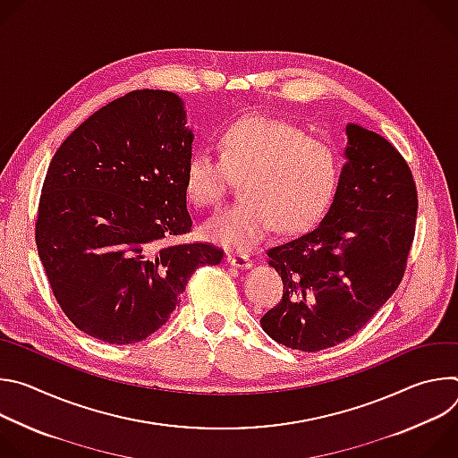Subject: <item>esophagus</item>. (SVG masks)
I'll use <instances>...</instances> for the list:
<instances>
[{"mask_svg": "<svg viewBox=\"0 0 458 458\" xmlns=\"http://www.w3.org/2000/svg\"><path fill=\"white\" fill-rule=\"evenodd\" d=\"M226 263L232 265L233 268H241V270H248L251 268V259L248 253H241V251H230L226 255Z\"/></svg>", "mask_w": 458, "mask_h": 458, "instance_id": "obj_1", "label": "esophagus"}]
</instances>
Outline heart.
Masks as SVG:
<instances>
[{
	"label": "heart",
	"mask_w": 458,
	"mask_h": 458,
	"mask_svg": "<svg viewBox=\"0 0 458 458\" xmlns=\"http://www.w3.org/2000/svg\"><path fill=\"white\" fill-rule=\"evenodd\" d=\"M219 156L193 152L184 168V188L199 208L223 203L232 177L241 179L242 199L210 219L205 235L226 248L250 250L277 225L301 232L330 208L341 181L339 150L310 138L288 121L253 115L226 126L217 141Z\"/></svg>",
	"instance_id": "1"
}]
</instances>
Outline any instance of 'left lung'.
<instances>
[{"mask_svg":"<svg viewBox=\"0 0 458 458\" xmlns=\"http://www.w3.org/2000/svg\"><path fill=\"white\" fill-rule=\"evenodd\" d=\"M346 136L330 210L268 250L284 292L260 326L292 350L320 352L355 335L401 284L415 237L417 188L404 157L355 123Z\"/></svg>","mask_w":458,"mask_h":458,"instance_id":"8db88e82","label":"left lung"}]
</instances>
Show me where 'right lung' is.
Here are the masks:
<instances>
[{
  "instance_id": "add662e5",
  "label": "right lung",
  "mask_w": 458,
  "mask_h": 458,
  "mask_svg": "<svg viewBox=\"0 0 458 458\" xmlns=\"http://www.w3.org/2000/svg\"><path fill=\"white\" fill-rule=\"evenodd\" d=\"M193 132L182 99L134 90L94 112L61 143L41 190L36 244L76 328L134 344L168 320L191 274L216 267L212 244H168L190 232L184 168Z\"/></svg>"
}]
</instances>
